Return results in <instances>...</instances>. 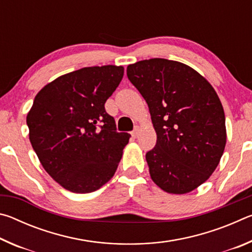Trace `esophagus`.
Returning <instances> with one entry per match:
<instances>
[{"mask_svg":"<svg viewBox=\"0 0 252 252\" xmlns=\"http://www.w3.org/2000/svg\"><path fill=\"white\" fill-rule=\"evenodd\" d=\"M139 133H140V129H139V126H136L135 129L131 132V135L133 136V138H138Z\"/></svg>","mask_w":252,"mask_h":252,"instance_id":"obj_1","label":"esophagus"}]
</instances>
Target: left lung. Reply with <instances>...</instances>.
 Instances as JSON below:
<instances>
[{
    "label": "left lung",
    "instance_id": "left-lung-1",
    "mask_svg": "<svg viewBox=\"0 0 252 252\" xmlns=\"http://www.w3.org/2000/svg\"><path fill=\"white\" fill-rule=\"evenodd\" d=\"M126 75L148 103L157 132L146 155L153 182L173 194L197 189L218 167L227 141L215 89L192 67L167 59L127 65Z\"/></svg>",
    "mask_w": 252,
    "mask_h": 252
}]
</instances>
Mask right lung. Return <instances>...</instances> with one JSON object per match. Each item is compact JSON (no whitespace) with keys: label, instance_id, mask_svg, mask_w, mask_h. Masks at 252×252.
Wrapping results in <instances>:
<instances>
[{"label":"right lung","instance_id":"add662e5","mask_svg":"<svg viewBox=\"0 0 252 252\" xmlns=\"http://www.w3.org/2000/svg\"><path fill=\"white\" fill-rule=\"evenodd\" d=\"M123 66H90L59 76L37 93L27 117L29 138L43 168L74 193L93 192L114 176L130 134L117 132L104 103Z\"/></svg>","mask_w":252,"mask_h":252}]
</instances>
